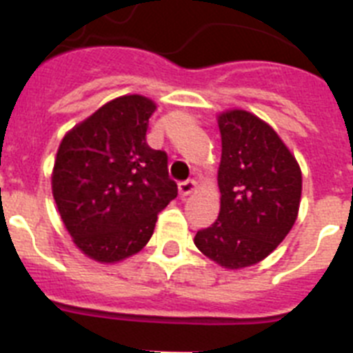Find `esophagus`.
<instances>
[{
  "mask_svg": "<svg viewBox=\"0 0 353 353\" xmlns=\"http://www.w3.org/2000/svg\"><path fill=\"white\" fill-rule=\"evenodd\" d=\"M177 190H179L181 196H188L190 193H193L196 190V183L195 181H183V183H179Z\"/></svg>",
  "mask_w": 353,
  "mask_h": 353,
  "instance_id": "1",
  "label": "esophagus"
}]
</instances>
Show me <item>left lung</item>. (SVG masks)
Here are the masks:
<instances>
[{"label":"left lung","mask_w":353,"mask_h":353,"mask_svg":"<svg viewBox=\"0 0 353 353\" xmlns=\"http://www.w3.org/2000/svg\"><path fill=\"white\" fill-rule=\"evenodd\" d=\"M218 126L220 214L193 243L221 268L243 269L271 255L294 227L303 174L278 133L255 114L227 110Z\"/></svg>","instance_id":"left-lung-1"}]
</instances>
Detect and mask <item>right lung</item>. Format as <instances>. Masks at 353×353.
I'll use <instances>...</instances> for the list:
<instances>
[{
  "label": "right lung",
  "instance_id": "obj_1",
  "mask_svg": "<svg viewBox=\"0 0 353 353\" xmlns=\"http://www.w3.org/2000/svg\"><path fill=\"white\" fill-rule=\"evenodd\" d=\"M157 103L141 94L107 101L63 137L52 169L59 216L84 255L114 263L148 244L158 212L177 196L167 153L145 142Z\"/></svg>",
  "mask_w": 353,
  "mask_h": 353
}]
</instances>
